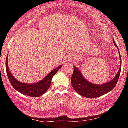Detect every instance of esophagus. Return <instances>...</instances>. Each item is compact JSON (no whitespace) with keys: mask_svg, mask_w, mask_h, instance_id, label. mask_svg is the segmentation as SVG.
<instances>
[{"mask_svg":"<svg viewBox=\"0 0 128 128\" xmlns=\"http://www.w3.org/2000/svg\"><path fill=\"white\" fill-rule=\"evenodd\" d=\"M67 60H70V59H69V58H67Z\"/></svg>","mask_w":128,"mask_h":128,"instance_id":"obj_1","label":"esophagus"}]
</instances>
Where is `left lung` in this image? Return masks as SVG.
I'll list each match as a JSON object with an SVG mask.
<instances>
[{
	"instance_id": "1",
	"label": "left lung",
	"mask_w": 128,
	"mask_h": 128,
	"mask_svg": "<svg viewBox=\"0 0 128 128\" xmlns=\"http://www.w3.org/2000/svg\"><path fill=\"white\" fill-rule=\"evenodd\" d=\"M113 43L116 47L118 46L113 40ZM119 51V50H118ZM120 54V52H119ZM120 61L121 62V56L120 54ZM121 65L118 73L115 77L109 82L104 84L97 85L91 83L83 77L80 71L76 66H74V72L71 77V84L74 89L79 95L86 98H96L104 95L113 90L116 85L119 79L120 72H121Z\"/></svg>"
}]
</instances>
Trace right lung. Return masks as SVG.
<instances>
[{"mask_svg":"<svg viewBox=\"0 0 128 128\" xmlns=\"http://www.w3.org/2000/svg\"><path fill=\"white\" fill-rule=\"evenodd\" d=\"M7 59H8V56L6 58V71H7V76L12 87L21 94H24L27 96H33V97H38V96H41L48 90L51 85L52 77L62 67V65L57 67L40 82L34 84H25L20 82L13 76L8 69Z\"/></svg>","mask_w":128,"mask_h":128,"instance_id":"1","label":"right lung"}]
</instances>
